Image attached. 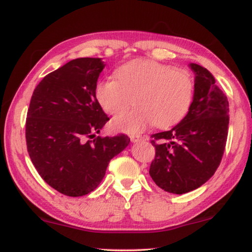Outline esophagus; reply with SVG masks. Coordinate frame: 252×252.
Segmentation results:
<instances>
[{
    "mask_svg": "<svg viewBox=\"0 0 252 252\" xmlns=\"http://www.w3.org/2000/svg\"><path fill=\"white\" fill-rule=\"evenodd\" d=\"M129 139L132 142H139V141L144 140V137L142 135H129Z\"/></svg>",
    "mask_w": 252,
    "mask_h": 252,
    "instance_id": "esophagus-1",
    "label": "esophagus"
}]
</instances>
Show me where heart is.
Wrapping results in <instances>:
<instances>
[{
  "label": "heart",
  "mask_w": 252,
  "mask_h": 252,
  "mask_svg": "<svg viewBox=\"0 0 252 252\" xmlns=\"http://www.w3.org/2000/svg\"><path fill=\"white\" fill-rule=\"evenodd\" d=\"M96 86V97L110 115L126 111L136 97L138 108L112 120L115 129L142 132L151 125L165 128L187 115L194 97V80L186 70L151 60H135L116 71Z\"/></svg>",
  "instance_id": "1"
}]
</instances>
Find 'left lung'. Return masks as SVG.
Returning <instances> with one entry per match:
<instances>
[{
    "mask_svg": "<svg viewBox=\"0 0 252 252\" xmlns=\"http://www.w3.org/2000/svg\"><path fill=\"white\" fill-rule=\"evenodd\" d=\"M190 67L196 78L187 116L171 130L151 135L156 154L150 177L163 190L179 195L201 187L215 174L228 135L227 96L205 67L194 63Z\"/></svg>",
    "mask_w": 252,
    "mask_h": 252,
    "instance_id": "8db88e82",
    "label": "left lung"
}]
</instances>
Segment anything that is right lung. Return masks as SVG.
I'll return each instance as SVG.
<instances>
[{
  "label": "right lung",
  "instance_id": "right-lung-1",
  "mask_svg": "<svg viewBox=\"0 0 252 252\" xmlns=\"http://www.w3.org/2000/svg\"><path fill=\"white\" fill-rule=\"evenodd\" d=\"M101 58H77L47 74L34 89L26 146L40 177L61 194L79 197L101 184L106 167L129 144L125 134L95 136L109 117L96 98Z\"/></svg>",
  "mask_w": 252,
  "mask_h": 252
}]
</instances>
